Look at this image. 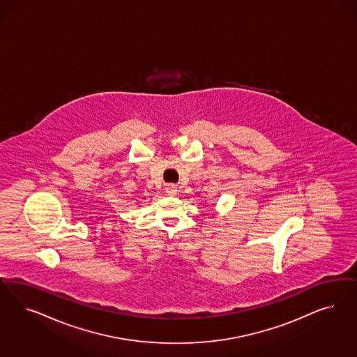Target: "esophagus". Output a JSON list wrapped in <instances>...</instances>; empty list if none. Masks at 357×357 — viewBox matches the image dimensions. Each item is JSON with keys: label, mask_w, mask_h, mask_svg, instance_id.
Segmentation results:
<instances>
[{"label": "esophagus", "mask_w": 357, "mask_h": 357, "mask_svg": "<svg viewBox=\"0 0 357 357\" xmlns=\"http://www.w3.org/2000/svg\"><path fill=\"white\" fill-rule=\"evenodd\" d=\"M165 193H167V196H177V193H178L177 186H176V185H168V186L165 188Z\"/></svg>", "instance_id": "obj_1"}]
</instances>
